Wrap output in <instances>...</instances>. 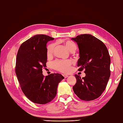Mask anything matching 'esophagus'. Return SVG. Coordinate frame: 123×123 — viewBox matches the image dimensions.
Here are the masks:
<instances>
[{
	"instance_id": "34e87169",
	"label": "esophagus",
	"mask_w": 123,
	"mask_h": 123,
	"mask_svg": "<svg viewBox=\"0 0 123 123\" xmlns=\"http://www.w3.org/2000/svg\"><path fill=\"white\" fill-rule=\"evenodd\" d=\"M62 75L64 76V77L65 78H68V75H66V74H62Z\"/></svg>"
}]
</instances>
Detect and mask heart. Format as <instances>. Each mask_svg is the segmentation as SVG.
Wrapping results in <instances>:
<instances>
[{
    "instance_id": "1",
    "label": "heart",
    "mask_w": 123,
    "mask_h": 123,
    "mask_svg": "<svg viewBox=\"0 0 123 123\" xmlns=\"http://www.w3.org/2000/svg\"><path fill=\"white\" fill-rule=\"evenodd\" d=\"M65 45L71 52L75 51L76 46L75 44L72 41H68L65 42ZM55 48L54 44H50L47 47V53L48 56H51L54 52ZM72 62L69 60H56L52 63V67L57 71L63 73H68L70 69Z\"/></svg>"
}]
</instances>
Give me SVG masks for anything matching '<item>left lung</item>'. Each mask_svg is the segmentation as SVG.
Wrapping results in <instances>:
<instances>
[{
    "instance_id": "left-lung-1",
    "label": "left lung",
    "mask_w": 123,
    "mask_h": 123,
    "mask_svg": "<svg viewBox=\"0 0 123 123\" xmlns=\"http://www.w3.org/2000/svg\"><path fill=\"white\" fill-rule=\"evenodd\" d=\"M77 43L80 58L78 71L84 69L85 77L75 74L73 91L86 101L99 98L105 91L110 76V57L107 48L101 40L90 34H81L71 38Z\"/></svg>"
}]
</instances>
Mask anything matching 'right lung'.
<instances>
[{
  "label": "right lung",
  "instance_id": "right-lung-1",
  "mask_svg": "<svg viewBox=\"0 0 123 123\" xmlns=\"http://www.w3.org/2000/svg\"><path fill=\"white\" fill-rule=\"evenodd\" d=\"M54 38L46 35H36L24 42L18 50L15 73L25 96L35 103L45 105L57 94L58 83L64 79L61 74L44 76L42 68L47 62V43Z\"/></svg>",
  "mask_w": 123,
  "mask_h": 123
}]
</instances>
